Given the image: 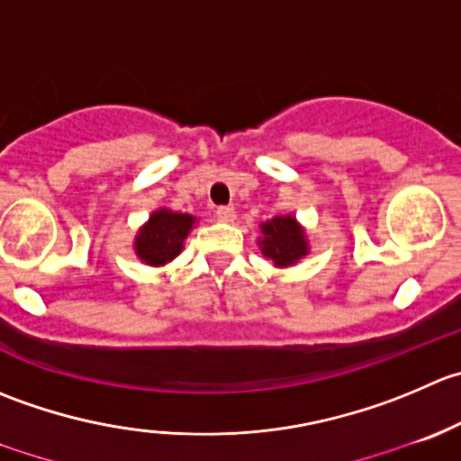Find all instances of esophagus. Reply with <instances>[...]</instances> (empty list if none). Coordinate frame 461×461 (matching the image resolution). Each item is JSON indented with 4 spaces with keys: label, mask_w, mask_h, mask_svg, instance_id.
<instances>
[{
    "label": "esophagus",
    "mask_w": 461,
    "mask_h": 461,
    "mask_svg": "<svg viewBox=\"0 0 461 461\" xmlns=\"http://www.w3.org/2000/svg\"><path fill=\"white\" fill-rule=\"evenodd\" d=\"M216 218L221 222H234L236 221L234 207H218L216 209Z\"/></svg>",
    "instance_id": "esophagus-1"
}]
</instances>
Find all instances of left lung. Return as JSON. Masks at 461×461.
I'll use <instances>...</instances> for the list:
<instances>
[{
    "mask_svg": "<svg viewBox=\"0 0 461 461\" xmlns=\"http://www.w3.org/2000/svg\"><path fill=\"white\" fill-rule=\"evenodd\" d=\"M261 236H258V249L266 258H270L275 267H293L308 257L306 227L294 218V213H284L270 221L261 222Z\"/></svg>",
    "mask_w": 461,
    "mask_h": 461,
    "instance_id": "1",
    "label": "left lung"
}]
</instances>
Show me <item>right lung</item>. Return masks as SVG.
Instances as JSON below:
<instances>
[{
  "label": "right lung",
  "instance_id": "obj_1",
  "mask_svg": "<svg viewBox=\"0 0 461 461\" xmlns=\"http://www.w3.org/2000/svg\"><path fill=\"white\" fill-rule=\"evenodd\" d=\"M195 222L198 218L191 213L173 212L168 207L155 209L135 234L132 249L137 258L150 267H162L171 263L185 249V240Z\"/></svg>",
  "mask_w": 461,
  "mask_h": 461
}]
</instances>
